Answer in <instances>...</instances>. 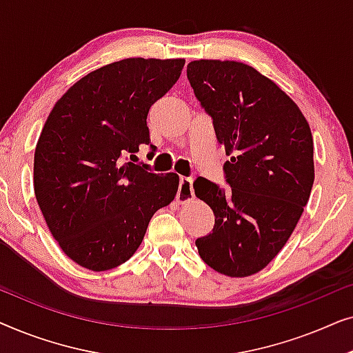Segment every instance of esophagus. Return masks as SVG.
I'll return each mask as SVG.
<instances>
[{
  "mask_svg": "<svg viewBox=\"0 0 353 353\" xmlns=\"http://www.w3.org/2000/svg\"><path fill=\"white\" fill-rule=\"evenodd\" d=\"M194 199V190H192V178L190 176H181L180 185H178L176 192V201L178 204H186Z\"/></svg>",
  "mask_w": 353,
  "mask_h": 353,
  "instance_id": "34e87169",
  "label": "esophagus"
}]
</instances>
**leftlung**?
Segmentation results:
<instances>
[{"instance_id": "obj_1", "label": "left lung", "mask_w": 353, "mask_h": 353, "mask_svg": "<svg viewBox=\"0 0 353 353\" xmlns=\"http://www.w3.org/2000/svg\"><path fill=\"white\" fill-rule=\"evenodd\" d=\"M188 80L226 154L223 190L199 176L196 196L215 225L196 239L201 259L221 274L267 267L292 234L315 180L313 138L297 104L267 77L236 61H192Z\"/></svg>"}]
</instances>
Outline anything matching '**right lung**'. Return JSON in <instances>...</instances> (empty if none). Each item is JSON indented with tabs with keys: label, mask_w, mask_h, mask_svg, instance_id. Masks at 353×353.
<instances>
[{
	"label": "right lung",
	"mask_w": 353,
	"mask_h": 353,
	"mask_svg": "<svg viewBox=\"0 0 353 353\" xmlns=\"http://www.w3.org/2000/svg\"><path fill=\"white\" fill-rule=\"evenodd\" d=\"M185 59L130 57L80 79L48 115L35 149V196L52 238L81 267L115 268L132 257L176 173L132 159L149 138V108L180 79ZM152 154V152H149Z\"/></svg>",
	"instance_id": "right-lung-1"
}]
</instances>
